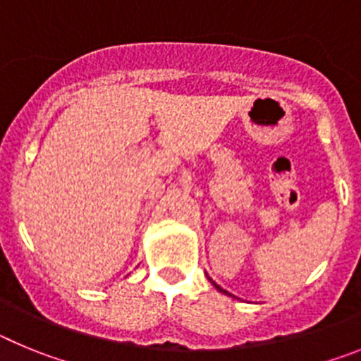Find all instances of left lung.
Returning <instances> with one entry per match:
<instances>
[{"label": "left lung", "mask_w": 361, "mask_h": 361, "mask_svg": "<svg viewBox=\"0 0 361 361\" xmlns=\"http://www.w3.org/2000/svg\"><path fill=\"white\" fill-rule=\"evenodd\" d=\"M213 286H215V288H216V289H219V291H220V293H226V295H229V293H228V291H224V289L220 288V286H216V283H215V282H213Z\"/></svg>", "instance_id": "8db88e82"}]
</instances>
